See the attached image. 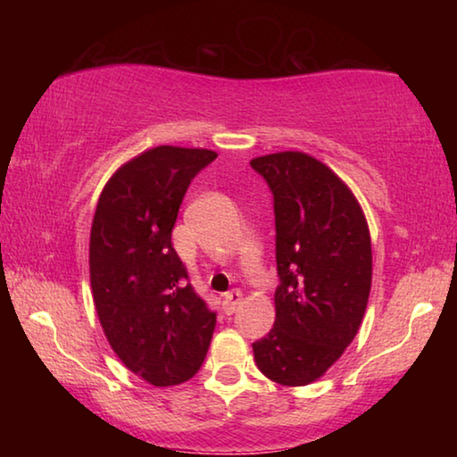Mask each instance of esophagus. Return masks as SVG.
Here are the masks:
<instances>
[{
  "label": "esophagus",
  "mask_w": 457,
  "mask_h": 457,
  "mask_svg": "<svg viewBox=\"0 0 457 457\" xmlns=\"http://www.w3.org/2000/svg\"><path fill=\"white\" fill-rule=\"evenodd\" d=\"M239 303H242V292L231 290L226 294V296H223V311H226V314H234Z\"/></svg>",
  "instance_id": "obj_1"
}]
</instances>
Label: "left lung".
I'll use <instances>...</instances> for the list:
<instances>
[{
    "mask_svg": "<svg viewBox=\"0 0 457 457\" xmlns=\"http://www.w3.org/2000/svg\"><path fill=\"white\" fill-rule=\"evenodd\" d=\"M274 195L276 320L252 345L274 383L320 378L353 343L367 311L373 253L357 197L335 171L300 151L250 161Z\"/></svg>",
    "mask_w": 457,
    "mask_h": 457,
    "instance_id": "8db88e82",
    "label": "left lung"
}]
</instances>
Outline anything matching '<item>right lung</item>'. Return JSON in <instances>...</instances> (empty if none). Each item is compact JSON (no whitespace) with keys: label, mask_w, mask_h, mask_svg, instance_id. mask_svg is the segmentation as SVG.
Here are the masks:
<instances>
[{"label":"right lung","mask_w":457,"mask_h":457,"mask_svg":"<svg viewBox=\"0 0 457 457\" xmlns=\"http://www.w3.org/2000/svg\"><path fill=\"white\" fill-rule=\"evenodd\" d=\"M218 157L161 145L130 159L100 193L90 229V286L108 345L154 386L185 383L210 349L215 312L171 244L189 183Z\"/></svg>","instance_id":"right-lung-1"}]
</instances>
